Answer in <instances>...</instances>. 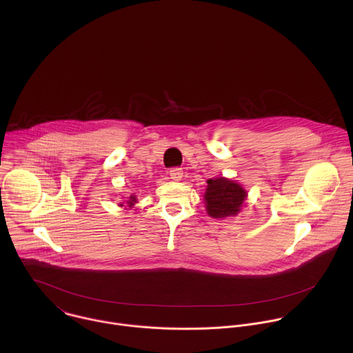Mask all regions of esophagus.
<instances>
[{"label": "esophagus", "instance_id": "obj_1", "mask_svg": "<svg viewBox=\"0 0 353 353\" xmlns=\"http://www.w3.org/2000/svg\"><path fill=\"white\" fill-rule=\"evenodd\" d=\"M170 179L174 181H180L183 179V170L180 168H173L170 170Z\"/></svg>", "mask_w": 353, "mask_h": 353}]
</instances>
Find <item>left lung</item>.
<instances>
[{"mask_svg": "<svg viewBox=\"0 0 353 353\" xmlns=\"http://www.w3.org/2000/svg\"><path fill=\"white\" fill-rule=\"evenodd\" d=\"M204 194L207 214L215 219L236 216L247 199L245 188L228 177L210 179Z\"/></svg>", "mask_w": 353, "mask_h": 353, "instance_id": "left-lung-1", "label": "left lung"}]
</instances>
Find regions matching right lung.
<instances>
[{
  "label": "right lung",
  "mask_w": 353,
  "mask_h": 353,
  "mask_svg": "<svg viewBox=\"0 0 353 353\" xmlns=\"http://www.w3.org/2000/svg\"><path fill=\"white\" fill-rule=\"evenodd\" d=\"M123 198H124V196H123ZM125 198H127V199L124 201V203L127 204L128 208H132L134 204H137V196H135V194H131L130 196H125ZM124 203H120L119 205H120V207H124Z\"/></svg>",
  "instance_id": "obj_1"
}]
</instances>
